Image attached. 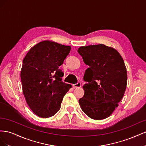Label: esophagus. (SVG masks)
<instances>
[{
  "instance_id": "34e87169",
  "label": "esophagus",
  "mask_w": 146,
  "mask_h": 146,
  "mask_svg": "<svg viewBox=\"0 0 146 146\" xmlns=\"http://www.w3.org/2000/svg\"><path fill=\"white\" fill-rule=\"evenodd\" d=\"M73 86L74 87V88H78V87H80L81 86V83L80 82H77V83H76V84H74L73 85Z\"/></svg>"
}]
</instances>
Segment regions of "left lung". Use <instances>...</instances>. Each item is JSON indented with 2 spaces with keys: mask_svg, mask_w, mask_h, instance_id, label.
I'll return each instance as SVG.
<instances>
[{
  "mask_svg": "<svg viewBox=\"0 0 146 146\" xmlns=\"http://www.w3.org/2000/svg\"><path fill=\"white\" fill-rule=\"evenodd\" d=\"M89 66L84 74L87 82L78 102L83 111L91 119L110 116L118 106L126 89L127 69L119 53L104 44L82 46L77 50Z\"/></svg>",
  "mask_w": 146,
  "mask_h": 146,
  "instance_id": "8db88e82",
  "label": "left lung"
}]
</instances>
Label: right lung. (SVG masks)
<instances>
[{"instance_id":"1","label":"right lung","mask_w":146,"mask_h":146,"mask_svg":"<svg viewBox=\"0 0 146 146\" xmlns=\"http://www.w3.org/2000/svg\"><path fill=\"white\" fill-rule=\"evenodd\" d=\"M71 47L50 41L38 43L23 60L21 72L23 90L32 111L49 117L59 111L64 96L71 85L63 82L60 66Z\"/></svg>"}]
</instances>
